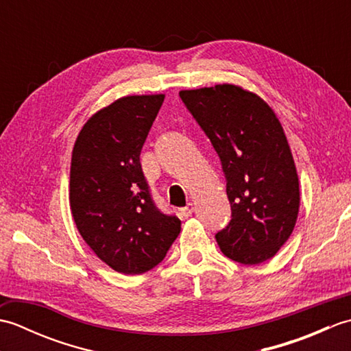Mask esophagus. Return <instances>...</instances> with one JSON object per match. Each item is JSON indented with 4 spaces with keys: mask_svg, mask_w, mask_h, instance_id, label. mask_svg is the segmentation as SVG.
<instances>
[{
    "mask_svg": "<svg viewBox=\"0 0 351 351\" xmlns=\"http://www.w3.org/2000/svg\"><path fill=\"white\" fill-rule=\"evenodd\" d=\"M193 211H195V205H193V204L190 202V204H187V206H184V208H181V210H180L181 219H187V217H190V215L193 214Z\"/></svg>",
    "mask_w": 351,
    "mask_h": 351,
    "instance_id": "esophagus-1",
    "label": "esophagus"
}]
</instances>
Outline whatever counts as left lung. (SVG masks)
I'll return each instance as SVG.
<instances>
[{
	"mask_svg": "<svg viewBox=\"0 0 351 351\" xmlns=\"http://www.w3.org/2000/svg\"><path fill=\"white\" fill-rule=\"evenodd\" d=\"M180 98L221 161L230 221L215 234L220 250L253 265L273 258L295 226L299 178L279 119L241 87L182 90Z\"/></svg>",
	"mask_w": 351,
	"mask_h": 351,
	"instance_id": "1",
	"label": "left lung"
}]
</instances>
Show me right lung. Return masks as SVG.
<instances>
[{"mask_svg":"<svg viewBox=\"0 0 351 351\" xmlns=\"http://www.w3.org/2000/svg\"><path fill=\"white\" fill-rule=\"evenodd\" d=\"M164 95L126 96L99 110L78 134L71 164V210L96 256L123 274L158 265L181 220L155 205L140 152Z\"/></svg>","mask_w":351,"mask_h":351,"instance_id":"obj_1","label":"right lung"}]
</instances>
